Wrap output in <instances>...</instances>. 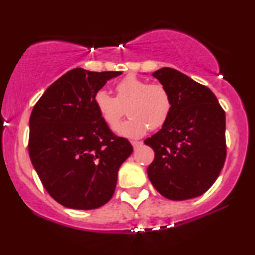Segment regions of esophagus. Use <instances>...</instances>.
Masks as SVG:
<instances>
[{"label":"esophagus","mask_w":255,"mask_h":255,"mask_svg":"<svg viewBox=\"0 0 255 255\" xmlns=\"http://www.w3.org/2000/svg\"><path fill=\"white\" fill-rule=\"evenodd\" d=\"M131 144H132V146H133L134 148H137V147H139V146L142 144V142L141 141H138V140H132Z\"/></svg>","instance_id":"34e87169"}]
</instances>
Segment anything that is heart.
<instances>
[{"label": "heart", "instance_id": "obj_1", "mask_svg": "<svg viewBox=\"0 0 255 255\" xmlns=\"http://www.w3.org/2000/svg\"><path fill=\"white\" fill-rule=\"evenodd\" d=\"M94 106L103 121L115 128L125 115L130 118L118 125L116 131L128 138H139L148 130H158L168 122L173 111L169 90L160 83H149L134 75H128L116 85V97L99 90L93 97Z\"/></svg>", "mask_w": 255, "mask_h": 255}]
</instances>
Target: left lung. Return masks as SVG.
Segmentation results:
<instances>
[{
    "label": "left lung",
    "mask_w": 255,
    "mask_h": 255,
    "mask_svg": "<svg viewBox=\"0 0 255 255\" xmlns=\"http://www.w3.org/2000/svg\"><path fill=\"white\" fill-rule=\"evenodd\" d=\"M152 75L169 90L173 111L161 130L144 141L154 151L148 179L168 200L201 196L224 166L225 111L208 87L176 69L163 67Z\"/></svg>",
    "instance_id": "8db88e82"
}]
</instances>
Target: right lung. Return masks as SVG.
I'll list each match as a JSON object with an SVG mask.
<instances>
[{
	"label": "right lung",
	"instance_id": "add662e5",
	"mask_svg": "<svg viewBox=\"0 0 255 255\" xmlns=\"http://www.w3.org/2000/svg\"><path fill=\"white\" fill-rule=\"evenodd\" d=\"M121 72L74 68L52 83L30 116L29 155L50 196L66 208L92 210L109 202L117 173L133 151L94 106L93 97Z\"/></svg>",
	"mask_w": 255,
	"mask_h": 255
}]
</instances>
